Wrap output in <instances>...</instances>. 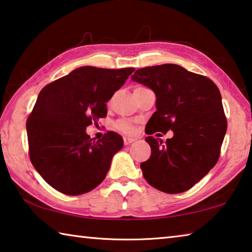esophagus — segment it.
Returning a JSON list of instances; mask_svg holds the SVG:
<instances>
[{
  "label": "esophagus",
  "mask_w": 252,
  "mask_h": 252,
  "mask_svg": "<svg viewBox=\"0 0 252 252\" xmlns=\"http://www.w3.org/2000/svg\"><path fill=\"white\" fill-rule=\"evenodd\" d=\"M135 138H129V136H123V141H125V144L126 146H129L130 143L134 142L135 141Z\"/></svg>",
  "instance_id": "34e87169"
}]
</instances>
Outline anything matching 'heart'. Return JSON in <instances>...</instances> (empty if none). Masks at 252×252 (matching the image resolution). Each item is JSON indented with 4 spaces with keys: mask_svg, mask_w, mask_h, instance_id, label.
I'll return each instance as SVG.
<instances>
[{
    "mask_svg": "<svg viewBox=\"0 0 252 252\" xmlns=\"http://www.w3.org/2000/svg\"><path fill=\"white\" fill-rule=\"evenodd\" d=\"M117 129L120 130L123 133H131L132 131H133V126L131 125L129 121L126 120H120L117 122Z\"/></svg>",
    "mask_w": 252,
    "mask_h": 252,
    "instance_id": "obj_1",
    "label": "heart"
}]
</instances>
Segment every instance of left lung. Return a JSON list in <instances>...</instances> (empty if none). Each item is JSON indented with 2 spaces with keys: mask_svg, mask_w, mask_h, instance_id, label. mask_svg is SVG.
Returning <instances> with one entry per match:
<instances>
[{
  "mask_svg": "<svg viewBox=\"0 0 252 252\" xmlns=\"http://www.w3.org/2000/svg\"><path fill=\"white\" fill-rule=\"evenodd\" d=\"M131 80L150 88L157 97V111L146 126L151 156L140 164L143 177L163 192H185L219 159L227 131L219 89L210 79L177 64L143 67ZM169 129L174 136L165 143L151 135Z\"/></svg>",
  "mask_w": 252,
  "mask_h": 252,
  "instance_id": "8db88e82",
  "label": "left lung"
}]
</instances>
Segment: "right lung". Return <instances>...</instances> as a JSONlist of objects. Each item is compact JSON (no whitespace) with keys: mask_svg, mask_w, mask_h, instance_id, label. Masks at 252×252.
<instances>
[{"mask_svg":"<svg viewBox=\"0 0 252 252\" xmlns=\"http://www.w3.org/2000/svg\"><path fill=\"white\" fill-rule=\"evenodd\" d=\"M134 70L81 66L41 90L27 122L29 153L55 190L79 195L104 180L123 139L109 131L95 141L85 129L106 117V102Z\"/></svg>","mask_w":252,"mask_h":252,"instance_id":"1","label":"right lung"}]
</instances>
